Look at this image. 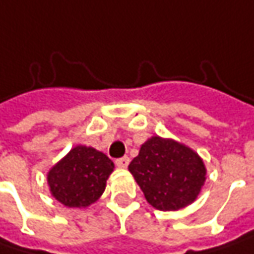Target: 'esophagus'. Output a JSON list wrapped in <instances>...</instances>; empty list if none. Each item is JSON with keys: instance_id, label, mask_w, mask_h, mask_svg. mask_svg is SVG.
<instances>
[{"instance_id": "obj_1", "label": "esophagus", "mask_w": 254, "mask_h": 254, "mask_svg": "<svg viewBox=\"0 0 254 254\" xmlns=\"http://www.w3.org/2000/svg\"><path fill=\"white\" fill-rule=\"evenodd\" d=\"M128 163H130V159H128L127 156L120 157V159L116 160V165H117L118 168H127V166H128Z\"/></svg>"}]
</instances>
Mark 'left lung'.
Wrapping results in <instances>:
<instances>
[{
	"mask_svg": "<svg viewBox=\"0 0 254 254\" xmlns=\"http://www.w3.org/2000/svg\"><path fill=\"white\" fill-rule=\"evenodd\" d=\"M147 202L160 211L184 208L195 201L205 181V166L190 147L152 137L128 165Z\"/></svg>",
	"mask_w": 254,
	"mask_h": 254,
	"instance_id": "8db88e82",
	"label": "left lung"
}]
</instances>
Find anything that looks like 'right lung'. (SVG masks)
<instances>
[{
  "label": "right lung",
  "mask_w": 254,
  "mask_h": 254,
  "mask_svg": "<svg viewBox=\"0 0 254 254\" xmlns=\"http://www.w3.org/2000/svg\"><path fill=\"white\" fill-rule=\"evenodd\" d=\"M114 169L110 157L92 147L76 146L47 175L53 196L66 207H88L105 190Z\"/></svg>",
  "instance_id": "1"
}]
</instances>
